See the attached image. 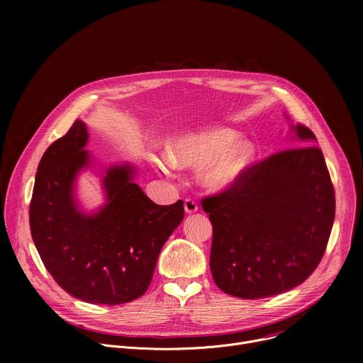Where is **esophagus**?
<instances>
[{"mask_svg":"<svg viewBox=\"0 0 363 363\" xmlns=\"http://www.w3.org/2000/svg\"><path fill=\"white\" fill-rule=\"evenodd\" d=\"M184 208H185V213H186V215H193V213H196V212L199 211V206H197V203H196L194 200L185 199V201H184Z\"/></svg>","mask_w":363,"mask_h":363,"instance_id":"esophagus-1","label":"esophagus"}]
</instances>
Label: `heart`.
<instances>
[{
    "label": "heart",
    "mask_w": 363,
    "mask_h": 363,
    "mask_svg": "<svg viewBox=\"0 0 363 363\" xmlns=\"http://www.w3.org/2000/svg\"><path fill=\"white\" fill-rule=\"evenodd\" d=\"M240 139V133L230 128H208L186 133L172 140L166 156L175 167H201L200 182L211 191H223L240 181L255 160L253 143ZM166 172L164 163L156 160Z\"/></svg>",
    "instance_id": "b5f03b06"
}]
</instances>
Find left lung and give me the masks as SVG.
I'll use <instances>...</instances> for the list:
<instances>
[{
    "label": "left lung",
    "mask_w": 363,
    "mask_h": 363,
    "mask_svg": "<svg viewBox=\"0 0 363 363\" xmlns=\"http://www.w3.org/2000/svg\"><path fill=\"white\" fill-rule=\"evenodd\" d=\"M304 147L284 150L247 169L226 191L201 200L213 225L211 271L240 298L289 291L316 269L335 215L334 186L315 133L293 125Z\"/></svg>",
    "instance_id": "left-lung-1"
}]
</instances>
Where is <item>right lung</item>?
Masks as SVG:
<instances>
[{
  "label": "right lung",
  "mask_w": 363,
  "mask_h": 363,
  "mask_svg": "<svg viewBox=\"0 0 363 363\" xmlns=\"http://www.w3.org/2000/svg\"><path fill=\"white\" fill-rule=\"evenodd\" d=\"M88 130L74 121L38 164L29 206L30 234L47 271L70 296L94 304L141 297L152 279L163 244L184 219V201L159 206L138 184L129 163L103 169L106 203L85 213L74 186L92 166Z\"/></svg>",
  "instance_id": "obj_1"
}]
</instances>
